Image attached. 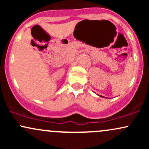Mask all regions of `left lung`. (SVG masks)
Returning <instances> with one entry per match:
<instances>
[{
    "mask_svg": "<svg viewBox=\"0 0 149 149\" xmlns=\"http://www.w3.org/2000/svg\"><path fill=\"white\" fill-rule=\"evenodd\" d=\"M99 96H100V97H103V98H105V97H103V96H102V95H99Z\"/></svg>",
    "mask_w": 149,
    "mask_h": 149,
    "instance_id": "left-lung-1",
    "label": "left lung"
}]
</instances>
